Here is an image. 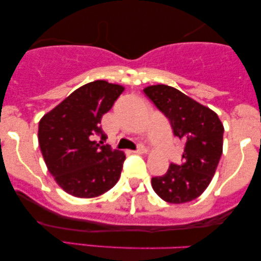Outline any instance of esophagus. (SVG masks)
Here are the masks:
<instances>
[{
    "mask_svg": "<svg viewBox=\"0 0 261 261\" xmlns=\"http://www.w3.org/2000/svg\"><path fill=\"white\" fill-rule=\"evenodd\" d=\"M147 147H145V146H139V148H137L136 151H134V153H147Z\"/></svg>",
    "mask_w": 261,
    "mask_h": 261,
    "instance_id": "obj_1",
    "label": "esophagus"
}]
</instances>
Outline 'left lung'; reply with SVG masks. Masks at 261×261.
<instances>
[{"mask_svg":"<svg viewBox=\"0 0 261 261\" xmlns=\"http://www.w3.org/2000/svg\"><path fill=\"white\" fill-rule=\"evenodd\" d=\"M145 94L170 121L174 136L184 141L181 163L152 178L158 196L170 203L199 197L214 178L223 148V125L214 110L166 85L148 86Z\"/></svg>","mask_w":261,"mask_h":261,"instance_id":"1","label":"left lung"}]
</instances>
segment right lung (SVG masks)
<instances>
[{"label": "right lung", "mask_w": 261, "mask_h": 261, "mask_svg": "<svg viewBox=\"0 0 261 261\" xmlns=\"http://www.w3.org/2000/svg\"><path fill=\"white\" fill-rule=\"evenodd\" d=\"M124 87L94 81L80 87L39 121L38 140L45 164L59 187L76 197L99 196L121 175L124 152L104 145L101 118ZM100 136L101 141H94Z\"/></svg>", "instance_id": "right-lung-1"}]
</instances>
